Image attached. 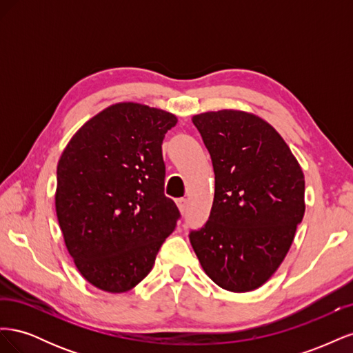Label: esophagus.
<instances>
[{
	"mask_svg": "<svg viewBox=\"0 0 353 353\" xmlns=\"http://www.w3.org/2000/svg\"><path fill=\"white\" fill-rule=\"evenodd\" d=\"M176 205H178V209L181 213H184L187 210V200L185 199H178Z\"/></svg>",
	"mask_w": 353,
	"mask_h": 353,
	"instance_id": "34e87169",
	"label": "esophagus"
}]
</instances>
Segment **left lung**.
Returning a JSON list of instances; mask_svg holds the SVG:
<instances>
[{"instance_id":"1","label":"left lung","mask_w":353,"mask_h":353,"mask_svg":"<svg viewBox=\"0 0 353 353\" xmlns=\"http://www.w3.org/2000/svg\"><path fill=\"white\" fill-rule=\"evenodd\" d=\"M212 157L209 221L190 232L203 271L234 293L252 292L279 270L305 215V176L283 137L243 110L193 116Z\"/></svg>"}]
</instances>
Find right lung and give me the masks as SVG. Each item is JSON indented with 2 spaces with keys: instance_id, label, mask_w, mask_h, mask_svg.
<instances>
[{
  "instance_id": "1",
  "label": "right lung",
  "mask_w": 353,
  "mask_h": 353,
  "mask_svg": "<svg viewBox=\"0 0 353 353\" xmlns=\"http://www.w3.org/2000/svg\"><path fill=\"white\" fill-rule=\"evenodd\" d=\"M176 116L116 103L77 131L57 165L56 213L81 275L125 293L152 271L179 210L165 196L162 143Z\"/></svg>"
}]
</instances>
